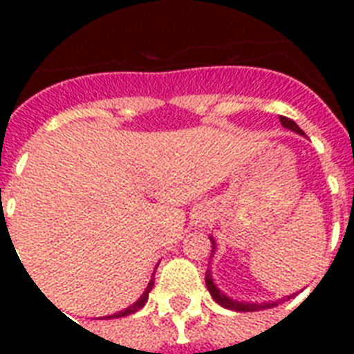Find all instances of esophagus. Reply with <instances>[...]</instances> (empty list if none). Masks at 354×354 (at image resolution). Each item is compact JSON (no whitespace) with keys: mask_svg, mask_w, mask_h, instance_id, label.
<instances>
[{"mask_svg":"<svg viewBox=\"0 0 354 354\" xmlns=\"http://www.w3.org/2000/svg\"><path fill=\"white\" fill-rule=\"evenodd\" d=\"M198 222L200 224H205V222H207V215H204V213H202V215H198Z\"/></svg>","mask_w":354,"mask_h":354,"instance_id":"1","label":"esophagus"}]
</instances>
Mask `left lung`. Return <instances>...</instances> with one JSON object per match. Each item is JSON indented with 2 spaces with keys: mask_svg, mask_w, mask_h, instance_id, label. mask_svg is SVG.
Returning a JSON list of instances; mask_svg holds the SVG:
<instances>
[{
  "mask_svg": "<svg viewBox=\"0 0 354 354\" xmlns=\"http://www.w3.org/2000/svg\"><path fill=\"white\" fill-rule=\"evenodd\" d=\"M281 124L285 128H288V130H292V132L299 133V136H305V132H303L301 128L297 127L296 122L292 121V119L288 118H283L281 115L279 118ZM209 241L211 244H213V250H211V257L215 255V250H216V242L215 239L209 235ZM205 286H207V290H209L211 297L215 299L221 307L224 308H230V310H236V313H255V310H264V308H272V307H277L279 303L285 301V297L283 299H275V301H263V303H253V301H239V299H233V297L226 296L224 292L218 288V286L215 285V281H213V275H211V270L207 268V272H205ZM294 296V294H292ZM292 296H286V299H290Z\"/></svg>",
  "mask_w": 354,
  "mask_h": 354,
  "instance_id": "left-lung-1",
  "label": "left lung"
}]
</instances>
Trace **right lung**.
Here are the masks:
<instances>
[{"instance_id": "add662e5", "label": "right lung", "mask_w": 354, "mask_h": 354, "mask_svg": "<svg viewBox=\"0 0 354 354\" xmlns=\"http://www.w3.org/2000/svg\"><path fill=\"white\" fill-rule=\"evenodd\" d=\"M152 286H154V279H150L149 286L145 288V292H143V294H141V297H139L138 301L132 303V305H130V307L124 308V310H119V313H115V314H110V316H106V319L122 318V316H130V314L138 313L139 308H143V307H145V303H147V299H149V294H150V290H152Z\"/></svg>"}]
</instances>
